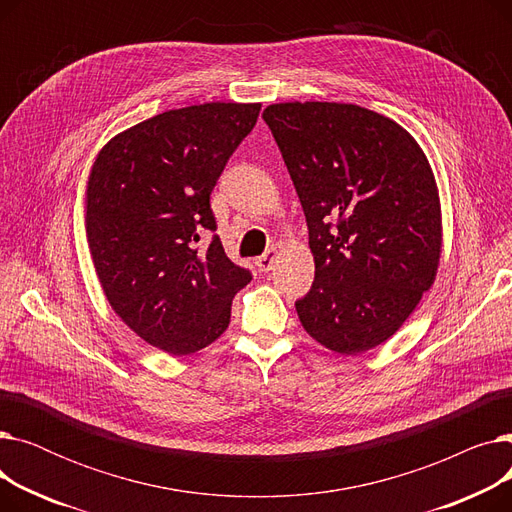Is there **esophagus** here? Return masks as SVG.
Returning a JSON list of instances; mask_svg holds the SVG:
<instances>
[{
    "label": "esophagus",
    "mask_w": 512,
    "mask_h": 512,
    "mask_svg": "<svg viewBox=\"0 0 512 512\" xmlns=\"http://www.w3.org/2000/svg\"><path fill=\"white\" fill-rule=\"evenodd\" d=\"M276 255H278V251L272 247V249H267L261 257H257L255 259V265L259 267V272H270L272 267H274V261H276Z\"/></svg>",
    "instance_id": "1"
}]
</instances>
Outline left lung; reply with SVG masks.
<instances>
[{
	"instance_id": "8db88e82",
	"label": "left lung",
	"mask_w": 512,
	"mask_h": 512,
	"mask_svg": "<svg viewBox=\"0 0 512 512\" xmlns=\"http://www.w3.org/2000/svg\"><path fill=\"white\" fill-rule=\"evenodd\" d=\"M301 199L315 282L297 313L340 355L386 342L434 284L442 211L432 166L394 120L353 103L263 110Z\"/></svg>"
}]
</instances>
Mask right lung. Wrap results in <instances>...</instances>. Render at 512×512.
<instances>
[{
  "instance_id": "add662e5",
  "label": "right lung",
  "mask_w": 512,
  "mask_h": 512,
  "mask_svg": "<svg viewBox=\"0 0 512 512\" xmlns=\"http://www.w3.org/2000/svg\"><path fill=\"white\" fill-rule=\"evenodd\" d=\"M261 103H203L157 114L107 143L91 168L85 228L105 299L151 346L182 357L220 338L251 272L213 236L209 195L253 130Z\"/></svg>"
}]
</instances>
